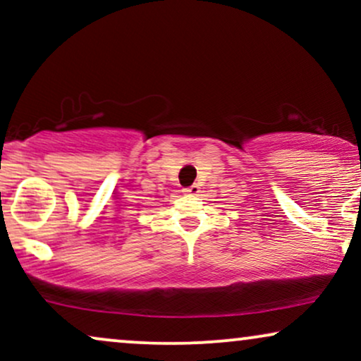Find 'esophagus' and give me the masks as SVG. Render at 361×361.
I'll return each mask as SVG.
<instances>
[{"label":"esophagus","mask_w":361,"mask_h":361,"mask_svg":"<svg viewBox=\"0 0 361 361\" xmlns=\"http://www.w3.org/2000/svg\"><path fill=\"white\" fill-rule=\"evenodd\" d=\"M183 192H185V195H188V197H197V195L200 193L202 190H200V186H198V185H192V186H188V188H185Z\"/></svg>","instance_id":"esophagus-1"}]
</instances>
